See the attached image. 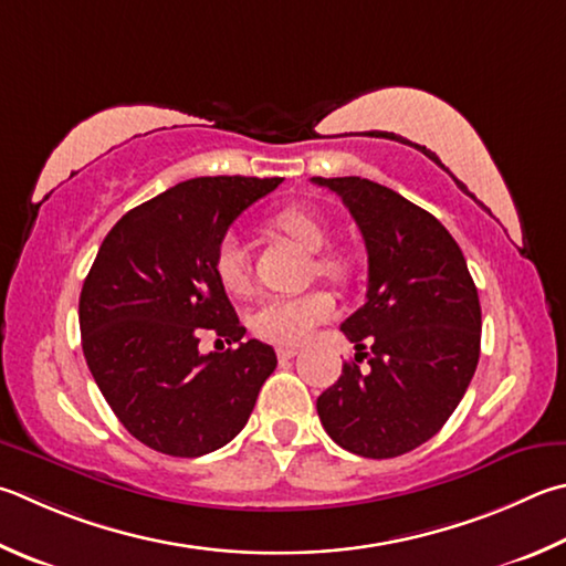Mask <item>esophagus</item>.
<instances>
[{"label": "esophagus", "mask_w": 566, "mask_h": 566, "mask_svg": "<svg viewBox=\"0 0 566 566\" xmlns=\"http://www.w3.org/2000/svg\"><path fill=\"white\" fill-rule=\"evenodd\" d=\"M296 354H300V352H296V346H280V348H276V356H280V361H286V358H294Z\"/></svg>", "instance_id": "obj_1"}]
</instances>
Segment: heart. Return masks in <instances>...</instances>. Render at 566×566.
Returning a JSON list of instances; mask_svg holds the SVG:
<instances>
[{
  "label": "heart",
  "mask_w": 566,
  "mask_h": 566,
  "mask_svg": "<svg viewBox=\"0 0 566 566\" xmlns=\"http://www.w3.org/2000/svg\"><path fill=\"white\" fill-rule=\"evenodd\" d=\"M274 224L290 234L310 252H318L328 242L326 224L314 212L302 208H284L274 214ZM214 276L224 290L232 294H244L250 290V254L240 234L228 232L214 250ZM316 270L322 274L344 276L346 264L336 254H318ZM336 312L334 296L324 290H312L304 294L270 296L252 316L254 332L272 344H302L318 324L328 322Z\"/></svg>",
  "instance_id": "obj_1"
}]
</instances>
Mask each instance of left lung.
<instances>
[{"instance_id": "left-lung-1", "label": "left lung", "mask_w": 566, "mask_h": 566, "mask_svg": "<svg viewBox=\"0 0 566 566\" xmlns=\"http://www.w3.org/2000/svg\"><path fill=\"white\" fill-rule=\"evenodd\" d=\"M336 192L364 234L366 304L342 324L361 373L344 364L316 398L322 426L348 453H410L453 416L480 358V300L458 242L433 214L366 178H312ZM371 345L368 353L365 346Z\"/></svg>"}]
</instances>
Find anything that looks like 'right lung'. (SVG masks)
Instances as JSON below:
<instances>
[{"instance_id": "right-lung-1", "label": "right lung", "mask_w": 566, "mask_h": 566, "mask_svg": "<svg viewBox=\"0 0 566 566\" xmlns=\"http://www.w3.org/2000/svg\"><path fill=\"white\" fill-rule=\"evenodd\" d=\"M282 178H192L113 224L78 300L81 346L106 403L128 433L158 453L200 458L248 423L276 354L242 342L214 250L230 224ZM212 331L228 353L202 355Z\"/></svg>"}]
</instances>
